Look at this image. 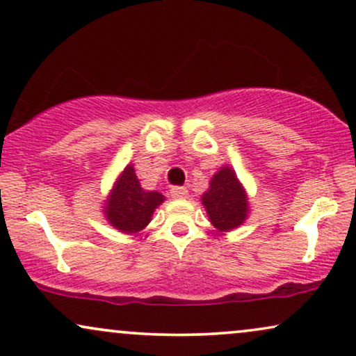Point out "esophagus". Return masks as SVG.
I'll use <instances>...</instances> for the list:
<instances>
[{
    "mask_svg": "<svg viewBox=\"0 0 356 356\" xmlns=\"http://www.w3.org/2000/svg\"><path fill=\"white\" fill-rule=\"evenodd\" d=\"M187 195H188V191L186 187H172V188H170V197L177 198V200H182V198H186Z\"/></svg>",
    "mask_w": 356,
    "mask_h": 356,
    "instance_id": "1",
    "label": "esophagus"
}]
</instances>
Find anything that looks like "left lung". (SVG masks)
<instances>
[{
	"label": "left lung",
	"instance_id": "1",
	"mask_svg": "<svg viewBox=\"0 0 356 356\" xmlns=\"http://www.w3.org/2000/svg\"><path fill=\"white\" fill-rule=\"evenodd\" d=\"M208 220L220 233L236 229L249 218L248 192L229 164L213 175L208 191L202 195Z\"/></svg>",
	"mask_w": 356,
	"mask_h": 356
}]
</instances>
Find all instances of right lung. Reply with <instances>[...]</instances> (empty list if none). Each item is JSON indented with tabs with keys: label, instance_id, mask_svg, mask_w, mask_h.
Returning <instances> with one entry per match:
<instances>
[{
	"label": "right lung",
	"instance_id": "obj_1",
	"mask_svg": "<svg viewBox=\"0 0 356 356\" xmlns=\"http://www.w3.org/2000/svg\"><path fill=\"white\" fill-rule=\"evenodd\" d=\"M165 200L163 193L145 191L134 164L125 165L104 200V218L123 234H136L149 225L156 208Z\"/></svg>",
	"mask_w": 356,
	"mask_h": 356
}]
</instances>
